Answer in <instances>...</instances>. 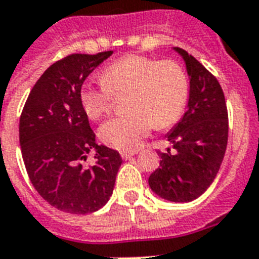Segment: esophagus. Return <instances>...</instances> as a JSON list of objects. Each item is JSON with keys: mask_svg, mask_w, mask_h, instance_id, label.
<instances>
[{"mask_svg": "<svg viewBox=\"0 0 259 259\" xmlns=\"http://www.w3.org/2000/svg\"><path fill=\"white\" fill-rule=\"evenodd\" d=\"M137 154V151H123V153H121V155H122V158L123 159H130V158H133V155Z\"/></svg>", "mask_w": 259, "mask_h": 259, "instance_id": "1", "label": "esophagus"}]
</instances>
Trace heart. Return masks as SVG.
Masks as SVG:
<instances>
[{
	"label": "heart",
	"instance_id": "1",
	"mask_svg": "<svg viewBox=\"0 0 259 259\" xmlns=\"http://www.w3.org/2000/svg\"><path fill=\"white\" fill-rule=\"evenodd\" d=\"M101 83L86 82L79 102L90 119H100L125 97L127 113L100 127L101 141L121 151H134L153 126L166 129L184 114L189 100L186 71L173 60L127 54L102 69Z\"/></svg>",
	"mask_w": 259,
	"mask_h": 259
}]
</instances>
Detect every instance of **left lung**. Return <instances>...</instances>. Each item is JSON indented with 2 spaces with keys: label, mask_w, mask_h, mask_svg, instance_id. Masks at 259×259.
I'll return each instance as SVG.
<instances>
[{
  "label": "left lung",
  "mask_w": 259,
  "mask_h": 259,
  "mask_svg": "<svg viewBox=\"0 0 259 259\" xmlns=\"http://www.w3.org/2000/svg\"><path fill=\"white\" fill-rule=\"evenodd\" d=\"M186 62L190 77L188 110L167 134L174 153L158 151L159 167L149 185L171 202H190L209 188L224 159L229 136V117L218 79L186 50L176 48Z\"/></svg>",
  "instance_id": "obj_1"
}]
</instances>
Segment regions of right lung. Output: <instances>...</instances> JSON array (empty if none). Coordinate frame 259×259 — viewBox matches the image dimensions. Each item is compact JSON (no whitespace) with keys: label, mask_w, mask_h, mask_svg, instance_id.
I'll return each instance as SVG.
<instances>
[{"label":"right lung","mask_w":259,"mask_h":259,"mask_svg":"<svg viewBox=\"0 0 259 259\" xmlns=\"http://www.w3.org/2000/svg\"><path fill=\"white\" fill-rule=\"evenodd\" d=\"M113 54L74 53L57 61L33 86L20 117L22 159L34 189L46 202L70 214H89L110 198L122 158L96 144L79 102L86 77ZM96 149L95 162L87 154Z\"/></svg>","instance_id":"1"}]
</instances>
